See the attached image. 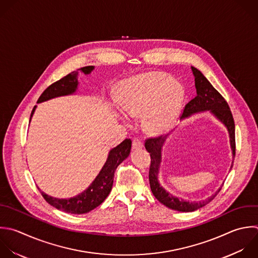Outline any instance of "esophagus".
<instances>
[{
    "label": "esophagus",
    "mask_w": 258,
    "mask_h": 258,
    "mask_svg": "<svg viewBox=\"0 0 258 258\" xmlns=\"http://www.w3.org/2000/svg\"><path fill=\"white\" fill-rule=\"evenodd\" d=\"M143 147V143L140 139L138 138H134L133 141H132V148L134 150H138V149H141Z\"/></svg>",
    "instance_id": "obj_1"
}]
</instances>
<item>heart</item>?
Listing matches in <instances>:
<instances>
[{
    "label": "heart",
    "instance_id": "heart-1",
    "mask_svg": "<svg viewBox=\"0 0 258 258\" xmlns=\"http://www.w3.org/2000/svg\"><path fill=\"white\" fill-rule=\"evenodd\" d=\"M183 98L181 86L158 73L139 75L123 85V111L129 118L144 116L146 129L154 134L169 130L179 113Z\"/></svg>",
    "mask_w": 258,
    "mask_h": 258
}]
</instances>
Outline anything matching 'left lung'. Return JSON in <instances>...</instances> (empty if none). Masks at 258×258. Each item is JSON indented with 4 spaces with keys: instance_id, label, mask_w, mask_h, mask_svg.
<instances>
[{
    "instance_id": "1",
    "label": "left lung",
    "mask_w": 258,
    "mask_h": 258,
    "mask_svg": "<svg viewBox=\"0 0 258 258\" xmlns=\"http://www.w3.org/2000/svg\"><path fill=\"white\" fill-rule=\"evenodd\" d=\"M191 72L195 77V86L197 90V96L190 100L184 107L183 113L180 117L181 120L188 118L189 116L209 111L217 120H219L229 133L230 146L232 149V155L235 156V124L230 108L225 99L220 93L211 85L206 77L196 68L191 67ZM168 135L159 136L156 138H149L145 142V148L150 153L151 164L149 168V183L153 196L165 207L178 211V212H194L207 204H209L221 190V187L213 194L211 197L204 201L188 202L182 199H178L167 191L158 180V172L161 162V149L166 141ZM233 166V162L231 168Z\"/></svg>"
}]
</instances>
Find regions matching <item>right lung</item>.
Instances as JSON below:
<instances>
[{
	"label": "right lung",
	"instance_id": "add662e5",
	"mask_svg": "<svg viewBox=\"0 0 258 258\" xmlns=\"http://www.w3.org/2000/svg\"><path fill=\"white\" fill-rule=\"evenodd\" d=\"M94 69L95 67H85L82 68L81 71L85 75H90L94 71ZM78 76V72H73L67 77L49 86L39 97L37 103L39 104L57 97L70 96L75 94L79 87ZM36 108L37 106H35L32 110L30 121ZM131 144L132 141L130 139H125L122 143L112 148L109 151L108 158L104 166L100 170L99 174L96 176L93 182L78 196H75L70 199H58L48 196L44 191L40 190L42 197L48 204L66 213L78 215L89 213L90 211L100 206L109 196L113 186L115 170L118 167V165L129 156ZM38 189L40 188L38 187Z\"/></svg>",
	"mask_w": 258,
	"mask_h": 258
}]
</instances>
